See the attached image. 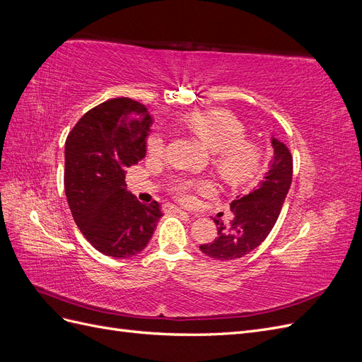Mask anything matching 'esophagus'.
Here are the masks:
<instances>
[{
    "mask_svg": "<svg viewBox=\"0 0 362 362\" xmlns=\"http://www.w3.org/2000/svg\"><path fill=\"white\" fill-rule=\"evenodd\" d=\"M173 210H175V213H184V214H189V213H185L184 210H181V208H178V206H175Z\"/></svg>",
    "mask_w": 362,
    "mask_h": 362,
    "instance_id": "1",
    "label": "esophagus"
}]
</instances>
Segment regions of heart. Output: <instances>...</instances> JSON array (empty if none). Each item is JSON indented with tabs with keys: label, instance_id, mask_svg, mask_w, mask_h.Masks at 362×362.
<instances>
[{
	"label": "heart",
	"instance_id": "heart-1",
	"mask_svg": "<svg viewBox=\"0 0 362 362\" xmlns=\"http://www.w3.org/2000/svg\"><path fill=\"white\" fill-rule=\"evenodd\" d=\"M190 131L204 145L214 152V163L223 177L231 182H243L261 168L259 149L245 141L246 129L240 120L226 110L196 112L185 120ZM164 137L158 131L148 137V152L161 156ZM210 182L206 180H178L173 184V193L180 201L187 202L194 192H208Z\"/></svg>",
	"mask_w": 362,
	"mask_h": 362
}]
</instances>
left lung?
Wrapping results in <instances>:
<instances>
[{
	"label": "left lung",
	"instance_id": "left-lung-1",
	"mask_svg": "<svg viewBox=\"0 0 362 362\" xmlns=\"http://www.w3.org/2000/svg\"><path fill=\"white\" fill-rule=\"evenodd\" d=\"M273 157L254 190L231 202L234 218L229 223L214 221L217 237L201 245L202 254L216 259H237L258 247L275 226L291 185L293 158L286 144L270 139Z\"/></svg>",
	"mask_w": 362,
	"mask_h": 362
}]
</instances>
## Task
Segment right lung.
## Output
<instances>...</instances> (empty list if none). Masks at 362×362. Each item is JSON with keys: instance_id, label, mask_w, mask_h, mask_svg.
<instances>
[{"instance_id": "obj_1", "label": "right lung", "mask_w": 362, "mask_h": 362, "mask_svg": "<svg viewBox=\"0 0 362 362\" xmlns=\"http://www.w3.org/2000/svg\"><path fill=\"white\" fill-rule=\"evenodd\" d=\"M152 117L129 98L87 112L64 145V193L76 226L96 250L129 258L144 250L163 216L127 189V169L146 156Z\"/></svg>"}]
</instances>
